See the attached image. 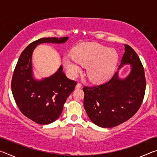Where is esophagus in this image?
Segmentation results:
<instances>
[{
    "instance_id": "34e87169",
    "label": "esophagus",
    "mask_w": 157,
    "mask_h": 157,
    "mask_svg": "<svg viewBox=\"0 0 157 157\" xmlns=\"http://www.w3.org/2000/svg\"><path fill=\"white\" fill-rule=\"evenodd\" d=\"M82 87V85H81V84L80 83H78L76 84V86H75V88L76 89H80Z\"/></svg>"
}]
</instances>
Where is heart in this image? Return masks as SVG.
Masks as SVG:
<instances>
[{
	"label": "heart",
	"mask_w": 157,
	"mask_h": 157,
	"mask_svg": "<svg viewBox=\"0 0 157 157\" xmlns=\"http://www.w3.org/2000/svg\"><path fill=\"white\" fill-rule=\"evenodd\" d=\"M116 50L97 44H86L77 48L73 55L63 57V63L71 75L80 71V66L87 67V75L94 82H103L113 73L118 62Z\"/></svg>",
	"instance_id": "b5f03b06"
}]
</instances>
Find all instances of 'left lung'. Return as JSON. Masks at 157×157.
<instances>
[{
    "label": "left lung",
    "instance_id": "left-lung-1",
    "mask_svg": "<svg viewBox=\"0 0 157 157\" xmlns=\"http://www.w3.org/2000/svg\"><path fill=\"white\" fill-rule=\"evenodd\" d=\"M127 63L132 71L126 78L120 79L116 72L104 84L84 86V107L98 126L118 125L131 118L141 106L146 87L144 68L136 52L125 44L120 68Z\"/></svg>",
    "mask_w": 157,
    "mask_h": 157
}]
</instances>
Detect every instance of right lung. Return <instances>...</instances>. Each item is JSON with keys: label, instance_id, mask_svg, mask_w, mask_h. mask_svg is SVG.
Masks as SVG:
<instances>
[{"label": "right lung", "instance_id": "add662e5", "mask_svg": "<svg viewBox=\"0 0 157 157\" xmlns=\"http://www.w3.org/2000/svg\"><path fill=\"white\" fill-rule=\"evenodd\" d=\"M68 38H41L33 41L21 53L14 68L11 86L16 104L23 115L38 124H50L59 118L77 82L66 76L62 66L52 76L35 80L32 71V54L37 45L62 44Z\"/></svg>", "mask_w": 157, "mask_h": 157}]
</instances>
